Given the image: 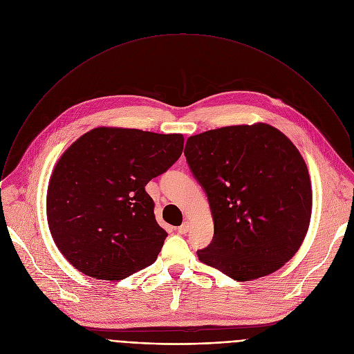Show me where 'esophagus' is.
<instances>
[{
    "label": "esophagus",
    "instance_id": "obj_1",
    "mask_svg": "<svg viewBox=\"0 0 354 354\" xmlns=\"http://www.w3.org/2000/svg\"><path fill=\"white\" fill-rule=\"evenodd\" d=\"M189 230H190V223L189 221H185L180 227H178L179 234H186V232H189Z\"/></svg>",
    "mask_w": 354,
    "mask_h": 354
}]
</instances>
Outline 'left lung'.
Returning a JSON list of instances; mask_svg holds the SVG:
<instances>
[{
    "label": "left lung",
    "mask_w": 354,
    "mask_h": 354,
    "mask_svg": "<svg viewBox=\"0 0 354 354\" xmlns=\"http://www.w3.org/2000/svg\"><path fill=\"white\" fill-rule=\"evenodd\" d=\"M186 161L214 221L198 261L238 281L279 270L304 241L313 212L308 168L291 140L266 123L190 136Z\"/></svg>",
    "instance_id": "obj_1"
}]
</instances>
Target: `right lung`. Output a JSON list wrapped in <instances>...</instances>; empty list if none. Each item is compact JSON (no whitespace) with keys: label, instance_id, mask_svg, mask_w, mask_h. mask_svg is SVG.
<instances>
[{"label":"right lung","instance_id":"right-lung-1","mask_svg":"<svg viewBox=\"0 0 354 354\" xmlns=\"http://www.w3.org/2000/svg\"><path fill=\"white\" fill-rule=\"evenodd\" d=\"M182 134L96 127L50 176L46 212L62 255L97 280H122L157 261L167 238L145 185L182 154Z\"/></svg>","mask_w":354,"mask_h":354}]
</instances>
